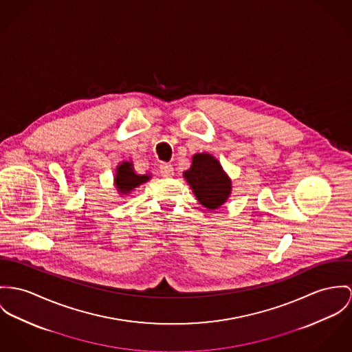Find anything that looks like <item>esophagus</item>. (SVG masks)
Wrapping results in <instances>:
<instances>
[{"instance_id":"34e87169","label":"esophagus","mask_w":352,"mask_h":352,"mask_svg":"<svg viewBox=\"0 0 352 352\" xmlns=\"http://www.w3.org/2000/svg\"><path fill=\"white\" fill-rule=\"evenodd\" d=\"M160 168H161V174L164 178H170L174 175V167L170 163H162Z\"/></svg>"}]
</instances>
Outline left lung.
<instances>
[{
  "label": "left lung",
  "instance_id": "1",
  "mask_svg": "<svg viewBox=\"0 0 352 352\" xmlns=\"http://www.w3.org/2000/svg\"><path fill=\"white\" fill-rule=\"evenodd\" d=\"M197 199L208 209L219 208L230 194V179L214 157L195 154L190 170L184 173Z\"/></svg>",
  "mask_w": 352,
  "mask_h": 352
}]
</instances>
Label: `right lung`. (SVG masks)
<instances>
[{
  "mask_svg": "<svg viewBox=\"0 0 352 352\" xmlns=\"http://www.w3.org/2000/svg\"><path fill=\"white\" fill-rule=\"evenodd\" d=\"M148 175H138L133 170V163L123 162L116 168L115 185L118 190L123 194L130 192L131 190L139 186L140 184L148 181Z\"/></svg>",
  "mask_w": 352,
  "mask_h": 352,
  "instance_id": "right-lung-1",
  "label": "right lung"
}]
</instances>
